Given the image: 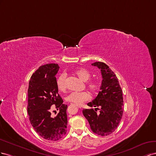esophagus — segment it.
Instances as JSON below:
<instances>
[{
    "label": "esophagus",
    "mask_w": 156,
    "mask_h": 156,
    "mask_svg": "<svg viewBox=\"0 0 156 156\" xmlns=\"http://www.w3.org/2000/svg\"><path fill=\"white\" fill-rule=\"evenodd\" d=\"M77 106H78L79 108H82V106H80V105H77Z\"/></svg>",
    "instance_id": "obj_1"
}]
</instances>
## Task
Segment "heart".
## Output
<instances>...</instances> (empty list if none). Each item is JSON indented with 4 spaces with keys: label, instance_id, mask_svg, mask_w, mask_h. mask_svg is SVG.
<instances>
[{
    "label": "heart",
    "instance_id": "b5f03b06",
    "mask_svg": "<svg viewBox=\"0 0 156 156\" xmlns=\"http://www.w3.org/2000/svg\"><path fill=\"white\" fill-rule=\"evenodd\" d=\"M76 75L83 82H86V85L87 87L91 91H95L98 87H99V83L95 80H93L89 79L91 77V74L89 71L85 69H78L74 71ZM65 78L66 75L65 74H62L59 76L57 78L56 84L58 90L60 91H65L66 87L65 84ZM90 96L89 93L86 91H82V92H73L66 97V101H69L70 103H74L76 105H80L84 102H86L90 99Z\"/></svg>",
    "mask_w": 156,
    "mask_h": 156
}]
</instances>
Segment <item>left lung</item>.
<instances>
[{"label":"left lung","instance_id":"1","mask_svg":"<svg viewBox=\"0 0 156 156\" xmlns=\"http://www.w3.org/2000/svg\"><path fill=\"white\" fill-rule=\"evenodd\" d=\"M93 66L101 69L102 83L97 97L87 103L94 109H83L82 112L90 123L91 131L101 136L112 133L118 126L123 115V94L116 76L103 62H95ZM100 107V109L98 108ZM99 109V113H97Z\"/></svg>","mask_w":156,"mask_h":156}]
</instances>
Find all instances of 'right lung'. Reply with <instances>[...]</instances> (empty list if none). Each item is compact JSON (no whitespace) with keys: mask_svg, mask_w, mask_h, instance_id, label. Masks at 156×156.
<instances>
[{"mask_svg":"<svg viewBox=\"0 0 156 156\" xmlns=\"http://www.w3.org/2000/svg\"><path fill=\"white\" fill-rule=\"evenodd\" d=\"M57 64L44 65L30 77L28 88L27 112L31 125L43 139L51 141L61 139L66 134L67 126V105L58 93L55 76ZM55 104L60 112L51 116V106Z\"/></svg>","mask_w":156,"mask_h":156,"instance_id":"right-lung-1","label":"right lung"}]
</instances>
